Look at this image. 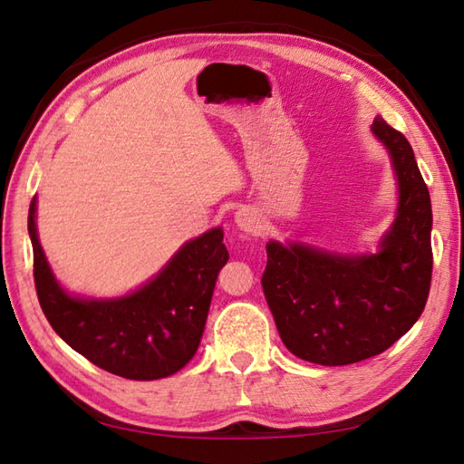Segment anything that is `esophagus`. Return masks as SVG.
Listing matches in <instances>:
<instances>
[{
	"mask_svg": "<svg viewBox=\"0 0 464 464\" xmlns=\"http://www.w3.org/2000/svg\"><path fill=\"white\" fill-rule=\"evenodd\" d=\"M235 223H237V227H239L241 231L251 233V235L260 233V229H262L260 217H257L256 210H254V208H249V207H246V208H239L237 213H235Z\"/></svg>",
	"mask_w": 464,
	"mask_h": 464,
	"instance_id": "1",
	"label": "esophagus"
}]
</instances>
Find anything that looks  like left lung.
<instances>
[{
    "label": "left lung",
    "instance_id": "left-lung-1",
    "mask_svg": "<svg viewBox=\"0 0 464 464\" xmlns=\"http://www.w3.org/2000/svg\"><path fill=\"white\" fill-rule=\"evenodd\" d=\"M372 135L397 179V213L371 254L268 241L262 286L280 340L296 358L343 366L391 348L420 319L431 280V202L413 149L382 119Z\"/></svg>",
    "mask_w": 464,
    "mask_h": 464
}]
</instances>
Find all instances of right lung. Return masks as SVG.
Wrapping results in <instances>:
<instances>
[{
  "label": "right lung",
  "mask_w": 464,
  "mask_h": 464,
  "mask_svg": "<svg viewBox=\"0 0 464 464\" xmlns=\"http://www.w3.org/2000/svg\"><path fill=\"white\" fill-rule=\"evenodd\" d=\"M28 235L38 303L63 342L92 364L130 381L166 379L190 362L217 276L229 260L221 227L186 241L153 278L112 298L72 295L54 278L36 231V196Z\"/></svg>",
  "instance_id": "1"
}]
</instances>
